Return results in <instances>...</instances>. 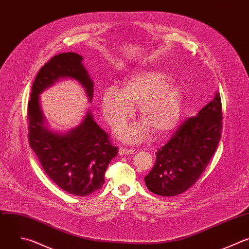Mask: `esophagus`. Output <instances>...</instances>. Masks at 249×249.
<instances>
[{
    "label": "esophagus",
    "instance_id": "obj_1",
    "mask_svg": "<svg viewBox=\"0 0 249 249\" xmlns=\"http://www.w3.org/2000/svg\"><path fill=\"white\" fill-rule=\"evenodd\" d=\"M135 152V150H133V149H125V148H123L121 147L119 149V155H128V154H133Z\"/></svg>",
    "mask_w": 249,
    "mask_h": 249
}]
</instances>
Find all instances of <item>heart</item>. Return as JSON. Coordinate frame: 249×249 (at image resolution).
I'll return each instance as SVG.
<instances>
[{
  "label": "heart",
  "instance_id": "b5f03b06",
  "mask_svg": "<svg viewBox=\"0 0 249 249\" xmlns=\"http://www.w3.org/2000/svg\"><path fill=\"white\" fill-rule=\"evenodd\" d=\"M183 90L173 76L162 70L145 69L128 76L121 90L109 87L101 96V109L111 126L125 123L140 106L142 122L135 126H122L117 137L124 143H137L152 131L162 137L174 130L181 116Z\"/></svg>",
  "mask_w": 249,
  "mask_h": 249
}]
</instances>
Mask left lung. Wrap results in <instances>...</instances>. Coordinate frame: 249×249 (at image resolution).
Instances as JSON below:
<instances>
[{"instance_id": "obj_1", "label": "left lung", "mask_w": 249, "mask_h": 249, "mask_svg": "<svg viewBox=\"0 0 249 249\" xmlns=\"http://www.w3.org/2000/svg\"><path fill=\"white\" fill-rule=\"evenodd\" d=\"M222 119L221 97L216 92L196 117L187 119L159 149L154 167L144 178L147 188L161 196H175L191 187L215 154Z\"/></svg>"}]
</instances>
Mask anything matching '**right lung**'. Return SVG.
Segmentation results:
<instances>
[{
    "label": "right lung",
    "instance_id": "right-lung-1",
    "mask_svg": "<svg viewBox=\"0 0 249 249\" xmlns=\"http://www.w3.org/2000/svg\"><path fill=\"white\" fill-rule=\"evenodd\" d=\"M82 60V56L69 52L44 65L32 84L27 110L29 144L42 168L60 188L76 196H87L103 186L105 172L119 149L111 144L89 109L82 122L69 131L50 128L39 95L60 79L71 78L84 88L91 103L94 82Z\"/></svg>",
    "mask_w": 249,
    "mask_h": 249
}]
</instances>
